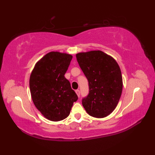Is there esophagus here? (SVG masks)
<instances>
[{"mask_svg":"<svg viewBox=\"0 0 155 155\" xmlns=\"http://www.w3.org/2000/svg\"><path fill=\"white\" fill-rule=\"evenodd\" d=\"M76 93H77L78 97H80V90H76Z\"/></svg>","mask_w":155,"mask_h":155,"instance_id":"1","label":"esophagus"}]
</instances>
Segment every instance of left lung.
<instances>
[{
	"instance_id": "8db88e82",
	"label": "left lung",
	"mask_w": 155,
	"mask_h": 155,
	"mask_svg": "<svg viewBox=\"0 0 155 155\" xmlns=\"http://www.w3.org/2000/svg\"><path fill=\"white\" fill-rule=\"evenodd\" d=\"M77 59L87 78L88 95L82 104L91 116L102 118L115 109L122 91V77L116 61L101 51L77 54Z\"/></svg>"
}]
</instances>
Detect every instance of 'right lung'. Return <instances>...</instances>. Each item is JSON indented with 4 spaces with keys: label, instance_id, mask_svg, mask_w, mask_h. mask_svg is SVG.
I'll use <instances>...</instances> for the list:
<instances>
[{
    "label": "right lung",
    "instance_id": "add662e5",
    "mask_svg": "<svg viewBox=\"0 0 155 155\" xmlns=\"http://www.w3.org/2000/svg\"><path fill=\"white\" fill-rule=\"evenodd\" d=\"M72 59L69 54L48 52L35 64L30 76L33 103L41 114L51 121L66 118L74 102L78 100L69 81L64 77Z\"/></svg>",
    "mask_w": 155,
    "mask_h": 155
}]
</instances>
